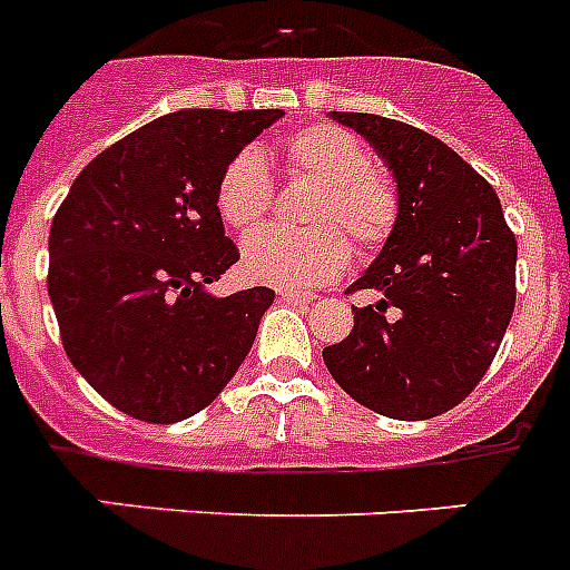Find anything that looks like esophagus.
I'll list each match as a JSON object with an SVG mask.
<instances>
[{"mask_svg": "<svg viewBox=\"0 0 570 570\" xmlns=\"http://www.w3.org/2000/svg\"><path fill=\"white\" fill-rule=\"evenodd\" d=\"M277 295H281V301H286V304H298V307H307V304H313V301H316V295L293 293V289H277Z\"/></svg>", "mask_w": 570, "mask_h": 570, "instance_id": "obj_1", "label": "esophagus"}]
</instances>
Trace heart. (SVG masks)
I'll return each instance as SVG.
<instances>
[{
  "label": "heart",
  "instance_id": "heart-1",
  "mask_svg": "<svg viewBox=\"0 0 570 570\" xmlns=\"http://www.w3.org/2000/svg\"><path fill=\"white\" fill-rule=\"evenodd\" d=\"M289 164L295 173L318 180L309 222L318 225L304 234L261 230L245 239V275L284 289H307L345 272L351 257L348 237L360 248H374L395 225L397 196L392 180L374 169L372 155L360 137L336 125H313L289 140ZM272 205V178L257 149L230 157L216 184V210L228 228L248 234L266 219ZM337 228L333 229L332 225Z\"/></svg>",
  "mask_w": 570,
  "mask_h": 570
}]
</instances>
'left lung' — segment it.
<instances>
[{"label": "left lung", "instance_id": "1", "mask_svg": "<svg viewBox=\"0 0 570 570\" xmlns=\"http://www.w3.org/2000/svg\"><path fill=\"white\" fill-rule=\"evenodd\" d=\"M368 140L395 178L397 216L351 289L348 340L322 351L357 404L397 421L448 413L492 365L515 309L518 245L494 189L451 146L377 114L331 110Z\"/></svg>", "mask_w": 570, "mask_h": 570}]
</instances>
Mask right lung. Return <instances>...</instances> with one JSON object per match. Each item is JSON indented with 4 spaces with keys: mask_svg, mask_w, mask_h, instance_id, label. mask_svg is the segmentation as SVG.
<instances>
[{
    "mask_svg": "<svg viewBox=\"0 0 570 570\" xmlns=\"http://www.w3.org/2000/svg\"><path fill=\"white\" fill-rule=\"evenodd\" d=\"M284 110H175L114 142L49 230V298L69 363L131 419L205 410L254 345L269 286L213 295L239 261L216 210L230 157Z\"/></svg>",
    "mask_w": 570,
    "mask_h": 570,
    "instance_id": "obj_1",
    "label": "right lung"
}]
</instances>
